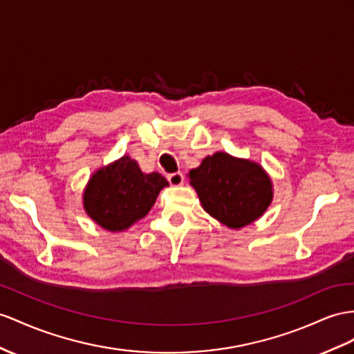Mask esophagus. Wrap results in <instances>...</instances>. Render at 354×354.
Listing matches in <instances>:
<instances>
[{
	"label": "esophagus",
	"instance_id": "obj_1",
	"mask_svg": "<svg viewBox=\"0 0 354 354\" xmlns=\"http://www.w3.org/2000/svg\"><path fill=\"white\" fill-rule=\"evenodd\" d=\"M167 180L170 183V185H180L184 183V175L180 174V171H175V174L167 175Z\"/></svg>",
	"mask_w": 354,
	"mask_h": 354
}]
</instances>
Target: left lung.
Wrapping results in <instances>:
<instances>
[{"instance_id":"obj_1","label":"left lung","mask_w":354,"mask_h":354,"mask_svg":"<svg viewBox=\"0 0 354 354\" xmlns=\"http://www.w3.org/2000/svg\"><path fill=\"white\" fill-rule=\"evenodd\" d=\"M203 209L230 229L257 220L272 201V184L257 162L225 152L206 157L188 174Z\"/></svg>"}]
</instances>
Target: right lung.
<instances>
[{
    "instance_id": "add662e5",
    "label": "right lung",
    "mask_w": 354,
    "mask_h": 354,
    "mask_svg": "<svg viewBox=\"0 0 354 354\" xmlns=\"http://www.w3.org/2000/svg\"><path fill=\"white\" fill-rule=\"evenodd\" d=\"M166 185L169 183L157 171L143 174L138 162L124 156L89 179L84 206L103 229L121 232L149 212Z\"/></svg>"
}]
</instances>
